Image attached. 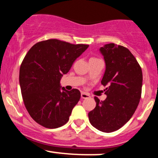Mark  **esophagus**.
<instances>
[{
  "mask_svg": "<svg viewBox=\"0 0 158 158\" xmlns=\"http://www.w3.org/2000/svg\"><path fill=\"white\" fill-rule=\"evenodd\" d=\"M89 97H90L89 94L85 93V92H81V99H87V98H89Z\"/></svg>",
  "mask_w": 158,
  "mask_h": 158,
  "instance_id": "esophagus-1",
  "label": "esophagus"
}]
</instances>
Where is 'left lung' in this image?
<instances>
[{"instance_id": "1", "label": "left lung", "mask_w": 158, "mask_h": 158, "mask_svg": "<svg viewBox=\"0 0 158 158\" xmlns=\"http://www.w3.org/2000/svg\"><path fill=\"white\" fill-rule=\"evenodd\" d=\"M106 62L101 83L107 95L104 101L94 97L97 105L88 113L90 124L99 131L110 133L119 129L131 118L141 97L143 73L140 66L128 49L114 43L99 49Z\"/></svg>"}]
</instances>
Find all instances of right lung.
I'll return each instance as SVG.
<instances>
[{
  "label": "right lung",
  "instance_id": "add662e5",
  "mask_svg": "<svg viewBox=\"0 0 158 158\" xmlns=\"http://www.w3.org/2000/svg\"><path fill=\"white\" fill-rule=\"evenodd\" d=\"M88 46L49 39L36 43L25 56L19 73L21 94L27 111L39 125L56 128L68 123L81 94L65 90L61 78Z\"/></svg>",
  "mask_w": 158,
  "mask_h": 158
}]
</instances>
